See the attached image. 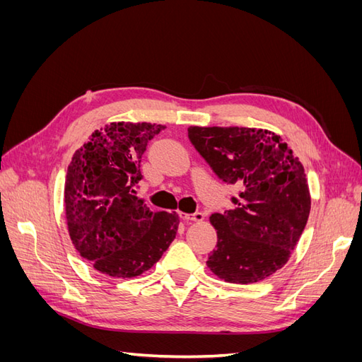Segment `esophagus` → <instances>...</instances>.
Wrapping results in <instances>:
<instances>
[{"label": "esophagus", "mask_w": 362, "mask_h": 362, "mask_svg": "<svg viewBox=\"0 0 362 362\" xmlns=\"http://www.w3.org/2000/svg\"><path fill=\"white\" fill-rule=\"evenodd\" d=\"M180 218H182V221H189V222H201V221H204V214L202 213H193V214L180 213Z\"/></svg>", "instance_id": "obj_1"}]
</instances>
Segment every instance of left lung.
I'll return each mask as SVG.
<instances>
[{"label": "left lung", "mask_w": 362, "mask_h": 362, "mask_svg": "<svg viewBox=\"0 0 362 362\" xmlns=\"http://www.w3.org/2000/svg\"><path fill=\"white\" fill-rule=\"evenodd\" d=\"M189 139L217 178L238 189L233 210L210 217L217 245L206 266L233 284L273 275L288 261L310 216L299 158L266 129L190 127Z\"/></svg>", "instance_id": "8db88e82"}]
</instances>
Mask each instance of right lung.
I'll return each instance as SVG.
<instances>
[{
    "instance_id": "obj_1",
    "label": "right lung",
    "mask_w": 362,
    "mask_h": 362,
    "mask_svg": "<svg viewBox=\"0 0 362 362\" xmlns=\"http://www.w3.org/2000/svg\"><path fill=\"white\" fill-rule=\"evenodd\" d=\"M163 125L115 122L75 152L64 182L69 235L80 255L105 275L134 278L161 258L180 218L154 213L136 196L140 160Z\"/></svg>"
}]
</instances>
